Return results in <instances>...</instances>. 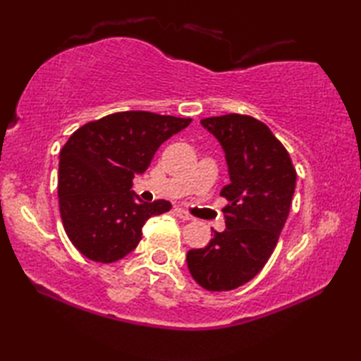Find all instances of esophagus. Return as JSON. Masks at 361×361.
<instances>
[{
    "label": "esophagus",
    "instance_id": "1",
    "mask_svg": "<svg viewBox=\"0 0 361 361\" xmlns=\"http://www.w3.org/2000/svg\"><path fill=\"white\" fill-rule=\"evenodd\" d=\"M175 213L183 219H192L191 213H188L185 209H181V207H175Z\"/></svg>",
    "mask_w": 361,
    "mask_h": 361
}]
</instances>
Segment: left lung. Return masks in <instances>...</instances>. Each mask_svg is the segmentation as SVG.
<instances>
[{
    "instance_id": "left-lung-1",
    "label": "left lung",
    "mask_w": 361,
    "mask_h": 361,
    "mask_svg": "<svg viewBox=\"0 0 361 361\" xmlns=\"http://www.w3.org/2000/svg\"><path fill=\"white\" fill-rule=\"evenodd\" d=\"M224 151L229 185L221 189L226 229L204 248L189 250L188 269L209 291L239 288L258 274L277 245L296 188L283 145L261 121L224 114L200 121Z\"/></svg>"
}]
</instances>
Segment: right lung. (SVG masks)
<instances>
[{
  "label": "right lung",
  "mask_w": 361,
  "mask_h": 361,
  "mask_svg": "<svg viewBox=\"0 0 361 361\" xmlns=\"http://www.w3.org/2000/svg\"><path fill=\"white\" fill-rule=\"evenodd\" d=\"M191 124L149 111H122L92 121L60 151L59 207L68 239L85 258L114 262L135 250L151 216L169 200L143 202L132 180L149 167L159 146Z\"/></svg>",
  "instance_id": "add662e5"
}]
</instances>
